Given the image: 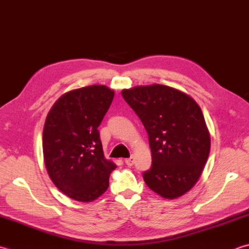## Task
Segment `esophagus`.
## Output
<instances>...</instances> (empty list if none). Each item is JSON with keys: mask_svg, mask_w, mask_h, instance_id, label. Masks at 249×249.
<instances>
[{"mask_svg": "<svg viewBox=\"0 0 249 249\" xmlns=\"http://www.w3.org/2000/svg\"><path fill=\"white\" fill-rule=\"evenodd\" d=\"M125 164L127 165V166H131V165L134 164V158L130 157L128 159H125Z\"/></svg>", "mask_w": 249, "mask_h": 249, "instance_id": "obj_1", "label": "esophagus"}]
</instances>
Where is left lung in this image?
Returning a JSON list of instances; mask_svg holds the SVG:
<instances>
[{
    "label": "left lung",
    "mask_w": 249,
    "mask_h": 249,
    "mask_svg": "<svg viewBox=\"0 0 249 249\" xmlns=\"http://www.w3.org/2000/svg\"><path fill=\"white\" fill-rule=\"evenodd\" d=\"M122 96L149 136L152 166L143 180L153 192L173 199L191 190L211 150L203 112L192 97L160 84L136 86Z\"/></svg>",
    "instance_id": "1"
}]
</instances>
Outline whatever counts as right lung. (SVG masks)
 <instances>
[{
	"label": "right lung",
	"mask_w": 249,
	"mask_h": 249,
	"mask_svg": "<svg viewBox=\"0 0 249 249\" xmlns=\"http://www.w3.org/2000/svg\"><path fill=\"white\" fill-rule=\"evenodd\" d=\"M105 85L73 89L58 99L46 116L43 155L53 184L77 202H92L109 187L116 165L104 155L98 126L113 100Z\"/></svg>",
	"instance_id": "1"
}]
</instances>
